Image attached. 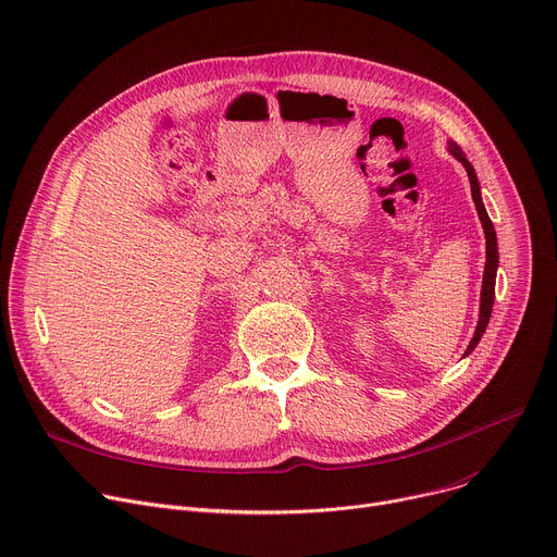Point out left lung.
<instances>
[{
    "label": "left lung",
    "instance_id": "obj_1",
    "mask_svg": "<svg viewBox=\"0 0 557 557\" xmlns=\"http://www.w3.org/2000/svg\"><path fill=\"white\" fill-rule=\"evenodd\" d=\"M448 151L463 164L466 174H468V181H470V194H473V202H475V209H478V216L482 221V227H484V234H486V268H484V281H482V301H480V321H478V327H475V334L473 338H470V344L466 348L463 355H470L475 350V346L480 344V338L491 321V312H493V301H495V274H497V265H499V259H497V236H495V227L488 219V213L484 209V202H482V194H480V183H478V176H475V169L473 164H470L466 160V153L455 145V143H448Z\"/></svg>",
    "mask_w": 557,
    "mask_h": 557
}]
</instances>
